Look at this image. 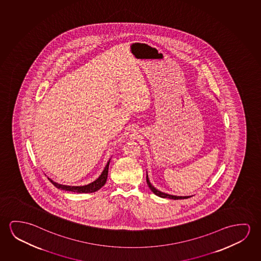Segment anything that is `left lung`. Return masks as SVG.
I'll return each mask as SVG.
<instances>
[{
    "label": "left lung",
    "instance_id": "obj_1",
    "mask_svg": "<svg viewBox=\"0 0 261 261\" xmlns=\"http://www.w3.org/2000/svg\"><path fill=\"white\" fill-rule=\"evenodd\" d=\"M146 181H147V185H148L149 188L151 189L152 193H154L157 196L162 197V198H169V199H173V200H181V199H187L189 197L191 196H174V195H170L167 193H162L160 191H158L157 189L154 188L152 186V184L150 182L149 180L148 175L146 174Z\"/></svg>",
    "mask_w": 261,
    "mask_h": 261
}]
</instances>
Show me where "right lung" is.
Wrapping results in <instances>:
<instances>
[{
	"label": "right lung",
	"instance_id": "right-lung-1",
	"mask_svg": "<svg viewBox=\"0 0 261 261\" xmlns=\"http://www.w3.org/2000/svg\"><path fill=\"white\" fill-rule=\"evenodd\" d=\"M109 163H110V159H109L108 164L106 165L104 171L101 173L100 176L98 177L96 180H94L91 184H89V185H84V186H68V185H60V184H57L54 180L49 179V178H48V179L55 187L60 189V190L69 191V192H72V193H95L96 191H98L99 189L102 188V187L104 186L105 184H106V181H107L108 174H109Z\"/></svg>",
	"mask_w": 261,
	"mask_h": 261
}]
</instances>
